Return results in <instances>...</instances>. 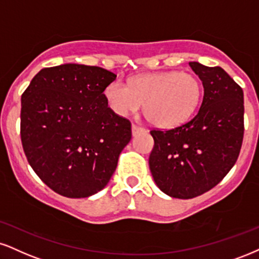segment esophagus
I'll return each mask as SVG.
<instances>
[{
	"label": "esophagus",
	"mask_w": 259,
	"mask_h": 259,
	"mask_svg": "<svg viewBox=\"0 0 259 259\" xmlns=\"http://www.w3.org/2000/svg\"><path fill=\"white\" fill-rule=\"evenodd\" d=\"M145 132H146L145 127L139 126V125H135V124H133V126H132V133H133V136H136V135H139V134L145 133Z\"/></svg>",
	"instance_id": "obj_1"
}]
</instances>
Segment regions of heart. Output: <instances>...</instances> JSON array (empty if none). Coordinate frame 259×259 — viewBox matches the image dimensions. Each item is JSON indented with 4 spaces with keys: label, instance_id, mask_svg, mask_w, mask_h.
I'll list each match as a JSON object with an SVG mask.
<instances>
[{
    "label": "heart",
    "instance_id": "heart-1",
    "mask_svg": "<svg viewBox=\"0 0 259 259\" xmlns=\"http://www.w3.org/2000/svg\"><path fill=\"white\" fill-rule=\"evenodd\" d=\"M202 84L195 74L179 71L147 73L119 79L106 87L105 98L119 116L134 113L143 105L147 119L160 127H175L188 120L200 104Z\"/></svg>",
    "mask_w": 259,
    "mask_h": 259
}]
</instances>
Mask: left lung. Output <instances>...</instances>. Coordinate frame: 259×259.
<instances>
[{
	"instance_id": "obj_1",
	"label": "left lung",
	"mask_w": 259,
	"mask_h": 259,
	"mask_svg": "<svg viewBox=\"0 0 259 259\" xmlns=\"http://www.w3.org/2000/svg\"><path fill=\"white\" fill-rule=\"evenodd\" d=\"M189 66L204 87L197 116L170 130H152L149 169L172 198L191 199L219 185L234 166L244 139V93L222 67Z\"/></svg>"
}]
</instances>
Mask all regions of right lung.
<instances>
[{
    "label": "right lung",
    "instance_id": "add662e5",
    "mask_svg": "<svg viewBox=\"0 0 259 259\" xmlns=\"http://www.w3.org/2000/svg\"><path fill=\"white\" fill-rule=\"evenodd\" d=\"M116 74L64 64L40 70L21 95L20 136L27 161L49 188L67 198L104 189L132 124L108 107L105 89Z\"/></svg>",
    "mask_w": 259,
    "mask_h": 259
}]
</instances>
